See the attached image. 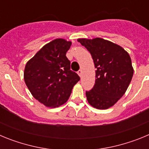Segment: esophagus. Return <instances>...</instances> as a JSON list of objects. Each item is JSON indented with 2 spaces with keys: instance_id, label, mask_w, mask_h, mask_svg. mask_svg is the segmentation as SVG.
Wrapping results in <instances>:
<instances>
[{
  "instance_id": "obj_1",
  "label": "esophagus",
  "mask_w": 149,
  "mask_h": 149,
  "mask_svg": "<svg viewBox=\"0 0 149 149\" xmlns=\"http://www.w3.org/2000/svg\"><path fill=\"white\" fill-rule=\"evenodd\" d=\"M77 74H78V75L80 76V77H81V75H82V70H78V72H77Z\"/></svg>"
}]
</instances>
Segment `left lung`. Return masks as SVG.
<instances>
[{
  "instance_id": "obj_1",
  "label": "left lung",
  "mask_w": 149,
  "mask_h": 149,
  "mask_svg": "<svg viewBox=\"0 0 149 149\" xmlns=\"http://www.w3.org/2000/svg\"><path fill=\"white\" fill-rule=\"evenodd\" d=\"M90 52L95 71V83L86 91L91 106L106 110L113 106L125 93L134 74L130 55L122 47L101 38L78 39Z\"/></svg>"
}]
</instances>
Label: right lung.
I'll return each mask as SVG.
<instances>
[{
	"label": "right lung",
	"instance_id": "1",
	"mask_svg": "<svg viewBox=\"0 0 149 149\" xmlns=\"http://www.w3.org/2000/svg\"><path fill=\"white\" fill-rule=\"evenodd\" d=\"M72 42L56 39L46 44L27 63L24 79L36 100L48 107H57L68 101L73 86L80 81L70 70L66 52Z\"/></svg>",
	"mask_w": 149,
	"mask_h": 149
}]
</instances>
